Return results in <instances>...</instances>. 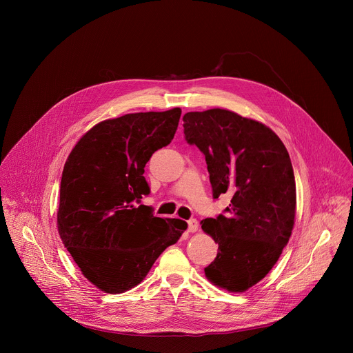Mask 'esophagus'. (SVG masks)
Returning <instances> with one entry per match:
<instances>
[{"instance_id": "obj_1", "label": "esophagus", "mask_w": 353, "mask_h": 353, "mask_svg": "<svg viewBox=\"0 0 353 353\" xmlns=\"http://www.w3.org/2000/svg\"><path fill=\"white\" fill-rule=\"evenodd\" d=\"M196 230H198V222H196V219H190V221H188V232L194 233V232H196Z\"/></svg>"}]
</instances>
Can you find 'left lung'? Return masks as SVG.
Returning <instances> with one entry per match:
<instances>
[{
  "instance_id": "1",
  "label": "left lung",
  "mask_w": 353,
  "mask_h": 353,
  "mask_svg": "<svg viewBox=\"0 0 353 353\" xmlns=\"http://www.w3.org/2000/svg\"><path fill=\"white\" fill-rule=\"evenodd\" d=\"M183 121L185 141L205 155L214 198L232 195L225 215L201 221L219 245L205 276L229 292H245L272 270L292 234L289 154L271 128L230 110L190 112Z\"/></svg>"
}]
</instances>
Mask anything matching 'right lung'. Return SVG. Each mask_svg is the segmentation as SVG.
Here are the masks:
<instances>
[{
	"label": "right lung",
	"mask_w": 353,
	"mask_h": 353,
	"mask_svg": "<svg viewBox=\"0 0 353 353\" xmlns=\"http://www.w3.org/2000/svg\"><path fill=\"white\" fill-rule=\"evenodd\" d=\"M181 109L132 113L92 127L64 165L57 226L83 276L117 294L142 282L187 223L138 205L149 194L143 168L169 145Z\"/></svg>",
	"instance_id": "right-lung-1"
}]
</instances>
